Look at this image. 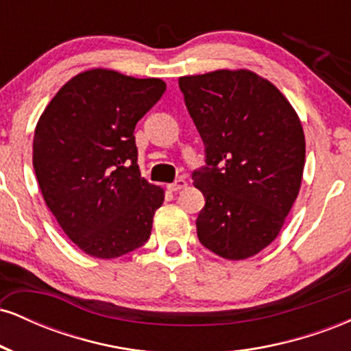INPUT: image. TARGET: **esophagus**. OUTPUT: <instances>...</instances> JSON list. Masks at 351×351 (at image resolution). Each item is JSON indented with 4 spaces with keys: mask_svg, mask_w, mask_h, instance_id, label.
Segmentation results:
<instances>
[{
    "mask_svg": "<svg viewBox=\"0 0 351 351\" xmlns=\"http://www.w3.org/2000/svg\"><path fill=\"white\" fill-rule=\"evenodd\" d=\"M168 189H170V191H180V189H183V188H186V181H184L183 178H180V180H176V181H173V183H170L167 186Z\"/></svg>",
    "mask_w": 351,
    "mask_h": 351,
    "instance_id": "obj_1",
    "label": "esophagus"
}]
</instances>
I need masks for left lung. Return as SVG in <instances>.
<instances>
[{"label": "left lung", "instance_id": "1", "mask_svg": "<svg viewBox=\"0 0 351 351\" xmlns=\"http://www.w3.org/2000/svg\"><path fill=\"white\" fill-rule=\"evenodd\" d=\"M178 84L206 153V167L191 175L206 199L198 239L224 259H247L276 239L299 195L305 165L299 115L251 71L184 75Z\"/></svg>", "mask_w": 351, "mask_h": 351}]
</instances>
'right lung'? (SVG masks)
<instances>
[{"label":"right lung","mask_w":351,"mask_h":351,"mask_svg":"<svg viewBox=\"0 0 351 351\" xmlns=\"http://www.w3.org/2000/svg\"><path fill=\"white\" fill-rule=\"evenodd\" d=\"M165 90L162 79L90 69L60 87L36 125L43 198L88 256L114 259L150 237L165 191L140 175L134 130Z\"/></svg>","instance_id":"obj_1"}]
</instances>
